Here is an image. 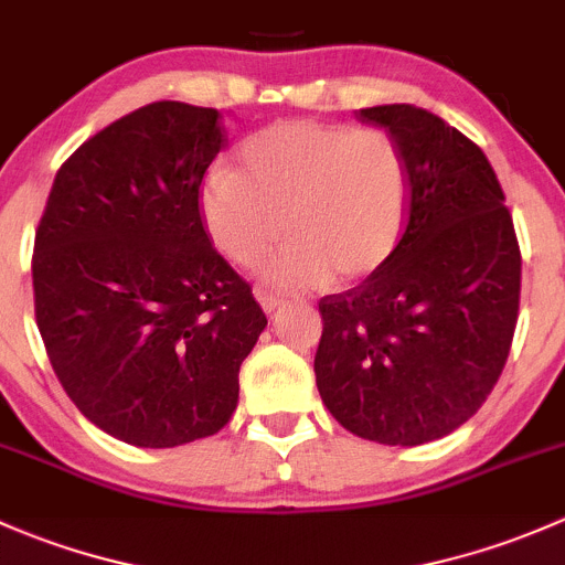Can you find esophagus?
Listing matches in <instances>:
<instances>
[{"label": "esophagus", "mask_w": 565, "mask_h": 565, "mask_svg": "<svg viewBox=\"0 0 565 565\" xmlns=\"http://www.w3.org/2000/svg\"><path fill=\"white\" fill-rule=\"evenodd\" d=\"M256 300H259V306L265 309V315H273V311L278 309V306L284 303V298H278V295L267 292V289H256Z\"/></svg>", "instance_id": "1"}]
</instances>
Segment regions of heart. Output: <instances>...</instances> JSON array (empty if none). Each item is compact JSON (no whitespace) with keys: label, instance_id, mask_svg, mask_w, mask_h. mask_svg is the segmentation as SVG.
Masks as SVG:
<instances>
[{"label":"heart","instance_id":"heart-1","mask_svg":"<svg viewBox=\"0 0 565 565\" xmlns=\"http://www.w3.org/2000/svg\"><path fill=\"white\" fill-rule=\"evenodd\" d=\"M241 172L213 167L199 188L210 243L241 267H265L267 284L317 287L358 281L396 248L409 210V167L383 128L287 119L241 147Z\"/></svg>","mask_w":565,"mask_h":565}]
</instances>
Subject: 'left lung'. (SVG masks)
<instances>
[{
	"label": "left lung",
	"mask_w": 565,
	"mask_h": 565,
	"mask_svg": "<svg viewBox=\"0 0 565 565\" xmlns=\"http://www.w3.org/2000/svg\"><path fill=\"white\" fill-rule=\"evenodd\" d=\"M355 117L402 145L409 210L388 259L319 300L317 388L352 435L420 446L459 429L498 385L520 315L522 254L481 147L409 104Z\"/></svg>",
	"instance_id": "obj_1"
}]
</instances>
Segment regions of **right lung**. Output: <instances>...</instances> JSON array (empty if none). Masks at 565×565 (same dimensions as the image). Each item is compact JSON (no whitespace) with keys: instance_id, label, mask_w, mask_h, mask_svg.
<instances>
[{"instance_id":"right-lung-1","label":"right lung","mask_w":565,"mask_h":565,"mask_svg":"<svg viewBox=\"0 0 565 565\" xmlns=\"http://www.w3.org/2000/svg\"><path fill=\"white\" fill-rule=\"evenodd\" d=\"M224 145L218 108H136L62 163L38 224L35 319L56 380L130 446L215 435L267 324L199 215Z\"/></svg>"}]
</instances>
